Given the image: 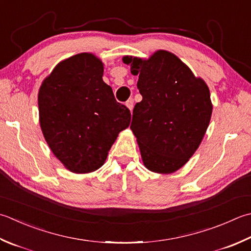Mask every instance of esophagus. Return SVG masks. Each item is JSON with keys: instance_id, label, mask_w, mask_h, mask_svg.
<instances>
[{"instance_id": "34e87169", "label": "esophagus", "mask_w": 251, "mask_h": 251, "mask_svg": "<svg viewBox=\"0 0 251 251\" xmlns=\"http://www.w3.org/2000/svg\"><path fill=\"white\" fill-rule=\"evenodd\" d=\"M126 106L128 107L129 111H132V107H134V100L129 99L128 101H127V102H126Z\"/></svg>"}]
</instances>
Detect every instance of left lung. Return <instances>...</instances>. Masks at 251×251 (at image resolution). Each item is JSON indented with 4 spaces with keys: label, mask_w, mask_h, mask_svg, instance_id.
I'll return each instance as SVG.
<instances>
[{
    "label": "left lung",
    "mask_w": 251,
    "mask_h": 251,
    "mask_svg": "<svg viewBox=\"0 0 251 251\" xmlns=\"http://www.w3.org/2000/svg\"><path fill=\"white\" fill-rule=\"evenodd\" d=\"M123 62L138 76L142 100L132 111L130 129L144 165L171 174L187 163L209 126L212 102L207 83L172 52L155 51L149 58L126 55Z\"/></svg>",
    "instance_id": "1"
}]
</instances>
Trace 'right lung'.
I'll return each instance as SVG.
<instances>
[{"label":"right lung","mask_w":251,"mask_h":251,"mask_svg":"<svg viewBox=\"0 0 251 251\" xmlns=\"http://www.w3.org/2000/svg\"><path fill=\"white\" fill-rule=\"evenodd\" d=\"M103 72L99 57L79 53L58 63L39 89L44 139L76 174L100 169L117 136L130 124V111L115 100Z\"/></svg>","instance_id":"right-lung-1"}]
</instances>
